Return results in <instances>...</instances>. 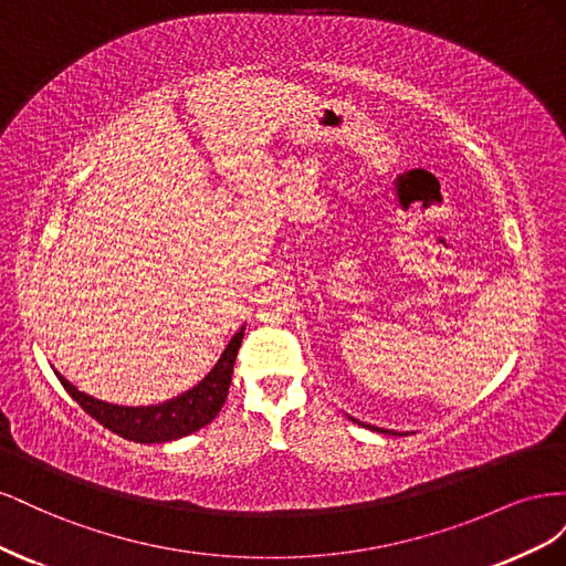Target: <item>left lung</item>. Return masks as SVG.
Wrapping results in <instances>:
<instances>
[{
  "instance_id": "left-lung-1",
  "label": "left lung",
  "mask_w": 566,
  "mask_h": 566,
  "mask_svg": "<svg viewBox=\"0 0 566 566\" xmlns=\"http://www.w3.org/2000/svg\"><path fill=\"white\" fill-rule=\"evenodd\" d=\"M370 430H378V427H370ZM378 432H387V430H378Z\"/></svg>"
}]
</instances>
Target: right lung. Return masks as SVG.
<instances>
[{
	"instance_id": "add662e5",
	"label": "right lung",
	"mask_w": 566,
	"mask_h": 566,
	"mask_svg": "<svg viewBox=\"0 0 566 566\" xmlns=\"http://www.w3.org/2000/svg\"><path fill=\"white\" fill-rule=\"evenodd\" d=\"M243 342V328L238 331L231 342L227 345L224 354L219 356L214 368L205 375V378L179 397L169 399L158 406H115L98 401L90 394L80 391L67 382L63 375L56 373L63 389L71 394V397L87 410V413L98 420L111 432L119 434L123 439L136 441V443H163V441H175L181 437H188L198 432L200 427L210 424L217 413L227 401L233 364L238 356V347Z\"/></svg>"
}]
</instances>
